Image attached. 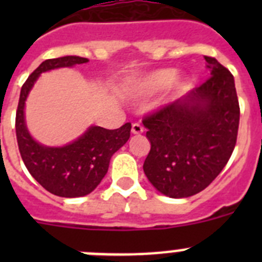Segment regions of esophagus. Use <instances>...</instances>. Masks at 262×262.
<instances>
[{
	"mask_svg": "<svg viewBox=\"0 0 262 262\" xmlns=\"http://www.w3.org/2000/svg\"><path fill=\"white\" fill-rule=\"evenodd\" d=\"M131 131H133V134H135V135H139V134L144 133V127H143L142 124L134 123L133 127H131Z\"/></svg>",
	"mask_w": 262,
	"mask_h": 262,
	"instance_id": "34e87169",
	"label": "esophagus"
}]
</instances>
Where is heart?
<instances>
[{"label":"heart","mask_w":262,"mask_h":262,"mask_svg":"<svg viewBox=\"0 0 262 262\" xmlns=\"http://www.w3.org/2000/svg\"><path fill=\"white\" fill-rule=\"evenodd\" d=\"M176 77V71L174 69H161V71H157L148 75L147 77L143 78L140 81V90L143 93H156L163 90L164 88L168 86Z\"/></svg>","instance_id":"obj_1"}]
</instances>
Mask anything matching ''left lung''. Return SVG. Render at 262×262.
Masks as SVG:
<instances>
[{"instance_id":"left-lung-1","label":"left lung","mask_w":262,"mask_h":262,"mask_svg":"<svg viewBox=\"0 0 262 262\" xmlns=\"http://www.w3.org/2000/svg\"><path fill=\"white\" fill-rule=\"evenodd\" d=\"M200 86L143 118L151 151L144 173L164 195L186 198L209 186L228 163L237 139L240 107L233 76L215 57Z\"/></svg>"}]
</instances>
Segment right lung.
<instances>
[{"label": "right lung", "mask_w": 262, "mask_h": 262, "mask_svg": "<svg viewBox=\"0 0 262 262\" xmlns=\"http://www.w3.org/2000/svg\"><path fill=\"white\" fill-rule=\"evenodd\" d=\"M89 61L80 56H62L43 61L20 89L15 115V134L23 163L30 174L46 190L59 196H84L98 186L107 173L111 156L129 139L131 123L117 129L92 126L84 135L64 147L52 148L36 143L25 124V101L41 72L73 67Z\"/></svg>", "instance_id": "right-lung-1"}]
</instances>
